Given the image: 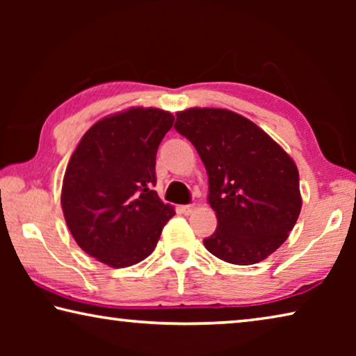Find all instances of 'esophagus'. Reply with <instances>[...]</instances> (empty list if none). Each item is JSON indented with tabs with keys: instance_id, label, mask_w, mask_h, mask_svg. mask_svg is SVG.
<instances>
[{
	"instance_id": "1",
	"label": "esophagus",
	"mask_w": 356,
	"mask_h": 356,
	"mask_svg": "<svg viewBox=\"0 0 356 356\" xmlns=\"http://www.w3.org/2000/svg\"><path fill=\"white\" fill-rule=\"evenodd\" d=\"M179 210L182 215H191L193 212H195V206H182Z\"/></svg>"
}]
</instances>
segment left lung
Returning <instances> with one entry per match:
<instances>
[{"label":"left lung","mask_w":356,"mask_h":356,"mask_svg":"<svg viewBox=\"0 0 356 356\" xmlns=\"http://www.w3.org/2000/svg\"><path fill=\"white\" fill-rule=\"evenodd\" d=\"M174 124L191 141L209 176L218 226L204 246L221 261L251 265L286 242L301 210L293 160L262 129L221 108L179 111Z\"/></svg>","instance_id":"8db88e82"}]
</instances>
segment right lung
Segmentation results:
<instances>
[{
  "mask_svg": "<svg viewBox=\"0 0 356 356\" xmlns=\"http://www.w3.org/2000/svg\"><path fill=\"white\" fill-rule=\"evenodd\" d=\"M174 116L135 106L95 122L72 154L61 206L78 246L113 268L155 250L174 207L152 190L155 156Z\"/></svg>",
  "mask_w": 356,
  "mask_h": 356,
  "instance_id": "1",
  "label": "right lung"
}]
</instances>
